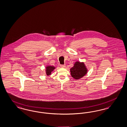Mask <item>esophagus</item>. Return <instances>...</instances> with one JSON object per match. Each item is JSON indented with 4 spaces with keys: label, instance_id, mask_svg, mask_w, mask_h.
Returning <instances> with one entry per match:
<instances>
[{
    "label": "esophagus",
    "instance_id": "1",
    "mask_svg": "<svg viewBox=\"0 0 127 127\" xmlns=\"http://www.w3.org/2000/svg\"><path fill=\"white\" fill-rule=\"evenodd\" d=\"M61 67H65L66 66H65V65H61Z\"/></svg>",
    "mask_w": 127,
    "mask_h": 127
}]
</instances>
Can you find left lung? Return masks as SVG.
I'll list each match as a JSON object with an SVG mask.
<instances>
[{
  "label": "left lung",
  "instance_id": "obj_1",
  "mask_svg": "<svg viewBox=\"0 0 127 127\" xmlns=\"http://www.w3.org/2000/svg\"><path fill=\"white\" fill-rule=\"evenodd\" d=\"M87 70L83 62H76L74 66L70 69L71 76L75 79L81 78L87 74Z\"/></svg>",
  "mask_w": 127,
  "mask_h": 127
}]
</instances>
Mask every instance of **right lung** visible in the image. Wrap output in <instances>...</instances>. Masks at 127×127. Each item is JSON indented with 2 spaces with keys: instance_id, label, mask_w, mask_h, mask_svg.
<instances>
[{
  "instance_id": "1",
  "label": "right lung",
  "mask_w": 127,
  "mask_h": 127,
  "mask_svg": "<svg viewBox=\"0 0 127 127\" xmlns=\"http://www.w3.org/2000/svg\"><path fill=\"white\" fill-rule=\"evenodd\" d=\"M55 67L53 66H46V74L47 75H49L51 74V72L55 69Z\"/></svg>"
}]
</instances>
